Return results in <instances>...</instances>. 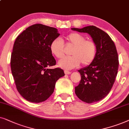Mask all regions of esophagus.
Instances as JSON below:
<instances>
[{
  "mask_svg": "<svg viewBox=\"0 0 129 129\" xmlns=\"http://www.w3.org/2000/svg\"><path fill=\"white\" fill-rule=\"evenodd\" d=\"M64 73H65V74L68 75V74H71V73L70 71H67V70H65Z\"/></svg>",
  "mask_w": 129,
  "mask_h": 129,
  "instance_id": "obj_1",
  "label": "esophagus"
}]
</instances>
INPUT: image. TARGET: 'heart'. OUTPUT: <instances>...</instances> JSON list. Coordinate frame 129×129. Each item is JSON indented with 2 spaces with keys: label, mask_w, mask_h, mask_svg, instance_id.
I'll use <instances>...</instances> for the list:
<instances>
[{
  "label": "heart",
  "mask_w": 129,
  "mask_h": 129,
  "mask_svg": "<svg viewBox=\"0 0 129 129\" xmlns=\"http://www.w3.org/2000/svg\"><path fill=\"white\" fill-rule=\"evenodd\" d=\"M68 44L74 46L71 54L58 62V66L64 70H71L80 66L90 65L95 59L97 54V47L92 41L86 40V38L78 33L70 34L66 37ZM51 52L58 58L64 55V44L59 38L54 39L50 44Z\"/></svg>",
  "instance_id": "obj_1"
}]
</instances>
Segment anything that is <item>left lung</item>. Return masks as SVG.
Here are the masks:
<instances>
[{
	"instance_id": "obj_1",
	"label": "left lung",
	"mask_w": 129,
	"mask_h": 129,
	"mask_svg": "<svg viewBox=\"0 0 129 129\" xmlns=\"http://www.w3.org/2000/svg\"><path fill=\"white\" fill-rule=\"evenodd\" d=\"M71 29L88 34L97 47L94 61L78 70L81 78L75 87V94L87 103L99 102L110 91L117 74L119 63L116 46L107 33L94 26Z\"/></svg>"
}]
</instances>
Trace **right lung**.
Listing matches in <instances>:
<instances>
[{
  "label": "right lung",
  "mask_w": 129,
  "mask_h": 129,
  "mask_svg": "<svg viewBox=\"0 0 129 129\" xmlns=\"http://www.w3.org/2000/svg\"><path fill=\"white\" fill-rule=\"evenodd\" d=\"M57 29L37 23L27 27L15 41L11 67L19 94L32 103L47 100L58 79L64 76L61 68L49 69L56 64L50 44L59 37Z\"/></svg>",
  "instance_id": "right-lung-1"
}]
</instances>
